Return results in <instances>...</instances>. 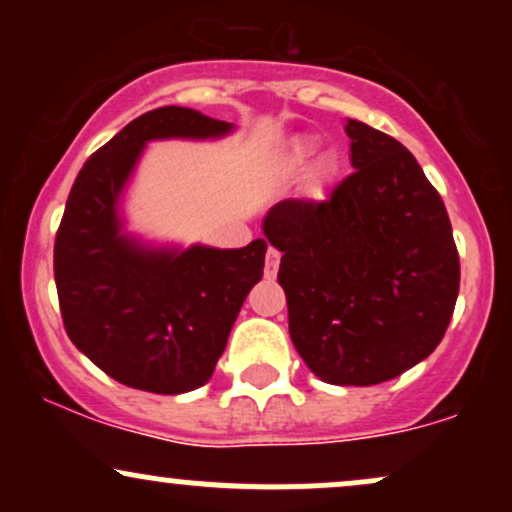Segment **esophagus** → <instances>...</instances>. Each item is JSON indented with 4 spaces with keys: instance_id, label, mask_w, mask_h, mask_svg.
Returning a JSON list of instances; mask_svg holds the SVG:
<instances>
[{
    "instance_id": "1",
    "label": "esophagus",
    "mask_w": 512,
    "mask_h": 512,
    "mask_svg": "<svg viewBox=\"0 0 512 512\" xmlns=\"http://www.w3.org/2000/svg\"><path fill=\"white\" fill-rule=\"evenodd\" d=\"M279 260H281L279 250L267 248V255H264V276H267V279H274V276H276V269H279Z\"/></svg>"
}]
</instances>
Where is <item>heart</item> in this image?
<instances>
[{"mask_svg": "<svg viewBox=\"0 0 512 512\" xmlns=\"http://www.w3.org/2000/svg\"><path fill=\"white\" fill-rule=\"evenodd\" d=\"M301 151H308V146H301Z\"/></svg>", "mask_w": 512, "mask_h": 512, "instance_id": "1", "label": "heart"}]
</instances>
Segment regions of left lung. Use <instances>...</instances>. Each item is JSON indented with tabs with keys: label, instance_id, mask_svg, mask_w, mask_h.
<instances>
[{
	"label": "left lung",
	"instance_id": "8db88e82",
	"mask_svg": "<svg viewBox=\"0 0 512 512\" xmlns=\"http://www.w3.org/2000/svg\"><path fill=\"white\" fill-rule=\"evenodd\" d=\"M351 166L325 202L284 199L262 231L284 252L279 284L296 351L330 385H378L440 344L460 291L448 211L416 158L346 120Z\"/></svg>",
	"mask_w": 512,
	"mask_h": 512
}]
</instances>
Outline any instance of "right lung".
I'll return each instance as SVG.
<instances>
[{
  "label": "right lung",
  "instance_id": "add662e5",
  "mask_svg": "<svg viewBox=\"0 0 512 512\" xmlns=\"http://www.w3.org/2000/svg\"><path fill=\"white\" fill-rule=\"evenodd\" d=\"M233 129L199 110L139 115L76 175L55 238L64 330L117 383L182 395L214 373L243 301L262 279V238L238 250L149 248L122 233L120 195L154 139H219Z\"/></svg>",
  "mask_w": 512,
  "mask_h": 512
}]
</instances>
